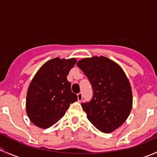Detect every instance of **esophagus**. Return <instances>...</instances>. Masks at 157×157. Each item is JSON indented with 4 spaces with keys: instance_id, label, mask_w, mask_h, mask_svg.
<instances>
[{
    "instance_id": "esophagus-1",
    "label": "esophagus",
    "mask_w": 157,
    "mask_h": 157,
    "mask_svg": "<svg viewBox=\"0 0 157 157\" xmlns=\"http://www.w3.org/2000/svg\"><path fill=\"white\" fill-rule=\"evenodd\" d=\"M77 99H78L79 102H80V101L82 100V99H83V93H82L81 92L77 93Z\"/></svg>"
}]
</instances>
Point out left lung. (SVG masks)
Returning a JSON list of instances; mask_svg holds the SVG:
<instances>
[{"instance_id": "obj_1", "label": "left lung", "mask_w": 157, "mask_h": 157, "mask_svg": "<svg viewBox=\"0 0 157 157\" xmlns=\"http://www.w3.org/2000/svg\"><path fill=\"white\" fill-rule=\"evenodd\" d=\"M77 65L93 91L91 100L81 103L89 121L102 132H112L125 121L132 108V93L125 74L103 56L83 58Z\"/></svg>"}]
</instances>
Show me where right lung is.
I'll list each match as a JSON object with an SVG mask.
<instances>
[{
    "label": "right lung",
    "instance_id": "add662e5",
    "mask_svg": "<svg viewBox=\"0 0 157 157\" xmlns=\"http://www.w3.org/2000/svg\"><path fill=\"white\" fill-rule=\"evenodd\" d=\"M76 61L75 58H54L44 64L33 77L26 96V112L38 127L50 128L64 116L70 104L77 100L67 80Z\"/></svg>",
    "mask_w": 157,
    "mask_h": 157
}]
</instances>
